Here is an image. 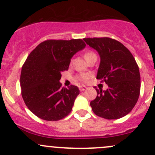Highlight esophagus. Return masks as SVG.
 Returning <instances> with one entry per match:
<instances>
[{"instance_id": "obj_1", "label": "esophagus", "mask_w": 155, "mask_h": 155, "mask_svg": "<svg viewBox=\"0 0 155 155\" xmlns=\"http://www.w3.org/2000/svg\"><path fill=\"white\" fill-rule=\"evenodd\" d=\"M86 88H87V87L85 86H80V87H79V90H80V91H85Z\"/></svg>"}]
</instances>
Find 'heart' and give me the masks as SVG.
Wrapping results in <instances>:
<instances>
[{"instance_id":"1","label":"heart","mask_w":155,"mask_h":155,"mask_svg":"<svg viewBox=\"0 0 155 155\" xmlns=\"http://www.w3.org/2000/svg\"><path fill=\"white\" fill-rule=\"evenodd\" d=\"M92 54H94V53L92 52V51H86V52L85 53V54H84V57H85V58L86 59L87 58H88L89 56L92 55ZM91 77V74H88V73H86V74H82L81 75V76H78L77 79H79L80 82H86L87 80H88L89 79H90Z\"/></svg>"}]
</instances>
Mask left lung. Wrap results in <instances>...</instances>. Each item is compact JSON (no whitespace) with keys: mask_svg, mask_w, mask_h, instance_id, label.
<instances>
[{"mask_svg":"<svg viewBox=\"0 0 155 155\" xmlns=\"http://www.w3.org/2000/svg\"><path fill=\"white\" fill-rule=\"evenodd\" d=\"M101 57L97 79L108 85L106 91L96 87L97 96L90 103L95 115L118 119L135 107L140 92L139 67L130 51L122 43L109 37L84 38Z\"/></svg>","mask_w":155,"mask_h":155,"instance_id":"1","label":"left lung"}]
</instances>
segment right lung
<instances>
[{"label":"right lung","mask_w":155,"mask_h":155,"mask_svg":"<svg viewBox=\"0 0 155 155\" xmlns=\"http://www.w3.org/2000/svg\"><path fill=\"white\" fill-rule=\"evenodd\" d=\"M85 46L81 39L48 40L30 53L21 68L20 85L25 104L36 116L58 121L71 112L79 90L75 85L62 87L59 81L72 57Z\"/></svg>","instance_id":"obj_1"}]
</instances>
